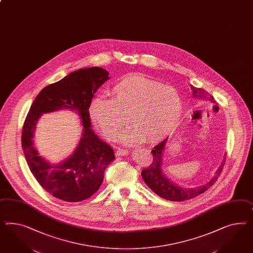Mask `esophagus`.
I'll list each match as a JSON object with an SVG mask.
<instances>
[{
  "instance_id": "1",
  "label": "esophagus",
  "mask_w": 253,
  "mask_h": 253,
  "mask_svg": "<svg viewBox=\"0 0 253 253\" xmlns=\"http://www.w3.org/2000/svg\"><path fill=\"white\" fill-rule=\"evenodd\" d=\"M129 154V152L127 151V150H126V149H117L116 152V156H126V155H128Z\"/></svg>"
}]
</instances>
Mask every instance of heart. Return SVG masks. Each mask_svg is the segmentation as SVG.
Returning <instances> with one entry per match:
<instances>
[{
  "label": "heart",
  "mask_w": 253,
  "mask_h": 253,
  "mask_svg": "<svg viewBox=\"0 0 253 253\" xmlns=\"http://www.w3.org/2000/svg\"><path fill=\"white\" fill-rule=\"evenodd\" d=\"M108 99L94 98L89 116L101 133L115 138L126 126L131 127L121 136L127 144L157 142L176 126L183 111L180 94L171 86L139 74L118 80L107 92Z\"/></svg>",
  "instance_id": "1"
}]
</instances>
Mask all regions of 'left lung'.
Masks as SVG:
<instances>
[{"mask_svg":"<svg viewBox=\"0 0 253 253\" xmlns=\"http://www.w3.org/2000/svg\"><path fill=\"white\" fill-rule=\"evenodd\" d=\"M190 88H191V97L194 100H206V101H211L212 103H215L213 97L207 93L206 90H204L203 88H199L192 85H190ZM167 140H168V137L154 147V149L152 151V155H153L152 165L148 168L143 169V171L141 172V176L146 185L151 188L154 193H156L161 198L168 201L183 202L202 194L215 183L218 176L220 175V173L223 170L225 157L221 163V165L217 168L214 175L211 178V180L200 187L184 188V187L178 186L176 183H174L171 179H169V177L166 176V173L163 171V156H164Z\"/></svg>","mask_w":253,"mask_h":253,"instance_id":"8db88e82","label":"left lung"}]
</instances>
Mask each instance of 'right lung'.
I'll return each mask as SVG.
<instances>
[{"label": "right lung", "instance_id": "obj_1", "mask_svg": "<svg viewBox=\"0 0 253 253\" xmlns=\"http://www.w3.org/2000/svg\"><path fill=\"white\" fill-rule=\"evenodd\" d=\"M108 80L109 73L97 66L70 73L42 89L25 120L22 148L29 169L47 192L62 201L81 202L93 195L101 187L105 169L116 159L113 148L92 129L88 112L94 93ZM60 109L78 114L83 133L73 154L55 164L39 155L34 134L41 116Z\"/></svg>", "mask_w": 253, "mask_h": 253}]
</instances>
